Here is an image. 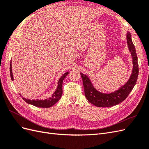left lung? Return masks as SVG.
I'll use <instances>...</instances> for the list:
<instances>
[{"label":"left lung","instance_id":"left-lung-1","mask_svg":"<svg viewBox=\"0 0 149 149\" xmlns=\"http://www.w3.org/2000/svg\"><path fill=\"white\" fill-rule=\"evenodd\" d=\"M127 43L129 50L131 53L133 68L131 75L129 79L116 91L107 94L103 93L94 87L91 80L88 76L80 73L81 76L83 83L84 86V94L89 102L93 105L100 107H111L124 101L129 93L131 92L134 86L136 85L139 74V66L137 62V56L136 48L132 41L131 35L127 31Z\"/></svg>","mask_w":149,"mask_h":149}]
</instances>
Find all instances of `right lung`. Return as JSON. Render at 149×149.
<instances>
[{
	"label": "right lung",
	"mask_w": 149,
	"mask_h": 149,
	"mask_svg": "<svg viewBox=\"0 0 149 149\" xmlns=\"http://www.w3.org/2000/svg\"><path fill=\"white\" fill-rule=\"evenodd\" d=\"M69 73H70L69 71H67L61 76V78L59 79V80H58L57 88L55 90V91L53 93V94L50 97L45 99V100H38V99H37L36 100H29V99H26L25 97H22V98H23V100L26 103L30 104L35 106L36 107L47 108V107H50L53 106L55 104H56L60 100L62 93H63V89H62L63 82L64 79L66 77V76L69 74ZM10 73L11 79L12 81H13V76L12 73V60L10 61ZM20 95L22 96L21 94H20Z\"/></svg>",
	"instance_id": "obj_1"
}]
</instances>
